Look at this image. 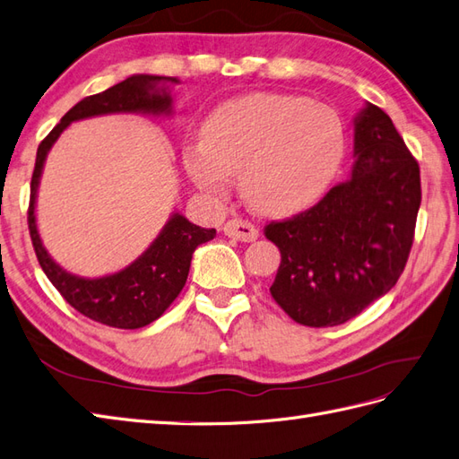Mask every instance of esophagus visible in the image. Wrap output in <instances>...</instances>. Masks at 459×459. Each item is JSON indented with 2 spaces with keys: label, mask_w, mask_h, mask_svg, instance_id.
Segmentation results:
<instances>
[{
  "label": "esophagus",
  "mask_w": 459,
  "mask_h": 459,
  "mask_svg": "<svg viewBox=\"0 0 459 459\" xmlns=\"http://www.w3.org/2000/svg\"><path fill=\"white\" fill-rule=\"evenodd\" d=\"M223 233H226L228 238L243 241V243H251L259 238V230H256L251 221H245L239 218L226 221V226H223Z\"/></svg>",
  "instance_id": "1"
}]
</instances>
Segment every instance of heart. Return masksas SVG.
I'll list each match as a JSON object with an SVG mask.
<instances>
[{
  "instance_id": "b5f03b06",
  "label": "heart",
  "mask_w": 459,
  "mask_h": 459,
  "mask_svg": "<svg viewBox=\"0 0 459 459\" xmlns=\"http://www.w3.org/2000/svg\"><path fill=\"white\" fill-rule=\"evenodd\" d=\"M344 155L339 115L306 97L253 93L210 115L204 140L185 150V169L208 196L228 191L239 173L241 193L263 214L286 216L327 191Z\"/></svg>"
}]
</instances>
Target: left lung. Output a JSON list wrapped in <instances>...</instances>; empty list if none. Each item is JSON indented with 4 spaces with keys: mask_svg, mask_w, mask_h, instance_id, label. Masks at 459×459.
I'll list each match as a JSON object with an SVG mask.
<instances>
[{
    "mask_svg": "<svg viewBox=\"0 0 459 459\" xmlns=\"http://www.w3.org/2000/svg\"><path fill=\"white\" fill-rule=\"evenodd\" d=\"M420 171L394 122L366 103L354 117V165L316 206L271 221L281 249L271 294L299 325L334 327L387 294L407 264Z\"/></svg>",
    "mask_w": 459,
    "mask_h": 459,
    "instance_id": "8db88e82",
    "label": "left lung"
}]
</instances>
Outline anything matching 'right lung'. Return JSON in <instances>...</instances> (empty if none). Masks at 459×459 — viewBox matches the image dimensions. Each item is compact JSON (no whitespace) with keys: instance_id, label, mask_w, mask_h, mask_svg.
<instances>
[{"instance_id":"obj_1","label":"right lung","mask_w":459,"mask_h":459,"mask_svg":"<svg viewBox=\"0 0 459 459\" xmlns=\"http://www.w3.org/2000/svg\"><path fill=\"white\" fill-rule=\"evenodd\" d=\"M165 83L178 82L175 77L136 74L108 87L103 93L80 100L40 142L30 178L29 231L44 274L80 314L117 329H140L161 317L163 311L181 294L195 249L214 239L216 230L195 226L175 212L150 247L126 268L100 278H83L64 271L44 249L35 216L39 183L50 148L72 122L113 113L171 115L173 99Z\"/></svg>"}]
</instances>
